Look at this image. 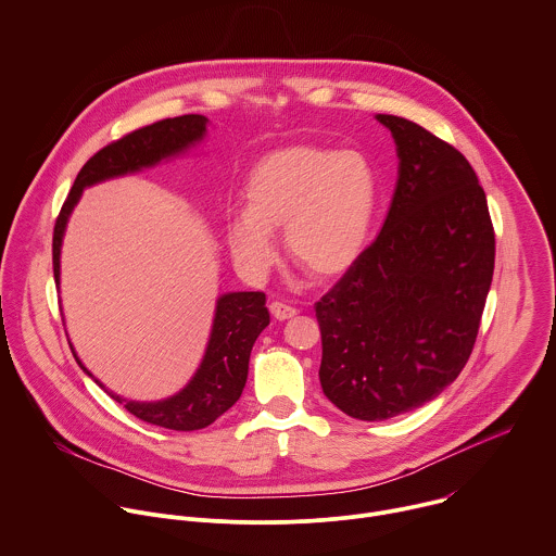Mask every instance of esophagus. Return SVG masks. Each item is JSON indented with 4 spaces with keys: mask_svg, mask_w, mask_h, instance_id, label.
<instances>
[{
    "mask_svg": "<svg viewBox=\"0 0 556 556\" xmlns=\"http://www.w3.org/2000/svg\"><path fill=\"white\" fill-rule=\"evenodd\" d=\"M269 311H271V315L276 317V319H291V317H295L298 315V311L293 308V306H289V304H285V302H271L269 304Z\"/></svg>",
    "mask_w": 556,
    "mask_h": 556,
    "instance_id": "esophagus-1",
    "label": "esophagus"
}]
</instances>
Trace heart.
I'll return each instance as SVG.
<instances>
[{"label": "heart", "mask_w": 556, "mask_h": 556, "mask_svg": "<svg viewBox=\"0 0 556 556\" xmlns=\"http://www.w3.org/2000/svg\"><path fill=\"white\" fill-rule=\"evenodd\" d=\"M245 211L226 224L241 267L276 261L274 228L285 226L291 258L313 276H339L363 254L380 195L371 161L356 150L291 146L263 156L245 180Z\"/></svg>", "instance_id": "obj_1"}]
</instances>
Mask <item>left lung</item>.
Returning a JSON list of instances; mask_svg holds the SVG:
<instances>
[{
  "label": "left lung",
  "mask_w": 556,
  "mask_h": 556,
  "mask_svg": "<svg viewBox=\"0 0 556 556\" xmlns=\"http://www.w3.org/2000/svg\"><path fill=\"white\" fill-rule=\"evenodd\" d=\"M376 119L400 159L391 208L376 241L315 304L324 395L363 421L408 413L456 380L495 261L486 198L467 159L404 117Z\"/></svg>",
  "instance_id": "1"
}]
</instances>
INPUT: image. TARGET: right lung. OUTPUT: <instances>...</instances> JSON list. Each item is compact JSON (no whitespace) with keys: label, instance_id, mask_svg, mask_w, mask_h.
<instances>
[{"label":"right lung","instance_id":"add662e5","mask_svg":"<svg viewBox=\"0 0 556 556\" xmlns=\"http://www.w3.org/2000/svg\"><path fill=\"white\" fill-rule=\"evenodd\" d=\"M208 119L202 115H182L174 119H163L152 126L139 128L119 141L109 143L96 156H91L80 169L54 226L52 256H54V278L61 282V245L67 228V219L78 204L83 191L109 178L126 176L143 167H152L163 159L182 154L191 146L204 139ZM269 324V311L265 306L263 291H239L226 293L217 300L213 330L208 339L206 354L200 369L191 382L176 395L161 402H132L122 395L111 393L93 374L80 363L76 350L72 348L78 365L126 410L135 417L169 428V430H200L224 415L239 397L248 380L250 352L256 337Z\"/></svg>","mask_w":556,"mask_h":556}]
</instances>
